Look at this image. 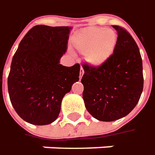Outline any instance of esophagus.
I'll return each instance as SVG.
<instances>
[{"instance_id":"esophagus-1","label":"esophagus","mask_w":155,"mask_h":155,"mask_svg":"<svg viewBox=\"0 0 155 155\" xmlns=\"http://www.w3.org/2000/svg\"><path fill=\"white\" fill-rule=\"evenodd\" d=\"M83 74H84V69H83L82 68H81V70H80V76H79L80 80H81V78H82Z\"/></svg>"}]
</instances>
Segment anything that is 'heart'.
Instances as JSON below:
<instances>
[{
	"label": "heart",
	"mask_w": 155,
	"mask_h": 155,
	"mask_svg": "<svg viewBox=\"0 0 155 155\" xmlns=\"http://www.w3.org/2000/svg\"><path fill=\"white\" fill-rule=\"evenodd\" d=\"M117 40V34L113 29L87 27L75 36L73 45L78 53L85 55V61L90 67L99 68L112 56Z\"/></svg>",
	"instance_id": "obj_1"
}]
</instances>
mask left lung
<instances>
[{
    "instance_id": "8db88e82",
    "label": "left lung",
    "mask_w": 155,
    "mask_h": 155,
    "mask_svg": "<svg viewBox=\"0 0 155 155\" xmlns=\"http://www.w3.org/2000/svg\"><path fill=\"white\" fill-rule=\"evenodd\" d=\"M112 56L99 68L83 65V100L94 118L111 122L125 117L136 107L143 89L142 60L131 35L120 26Z\"/></svg>"
}]
</instances>
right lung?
Instances as JSON below:
<instances>
[{
  "mask_svg": "<svg viewBox=\"0 0 155 155\" xmlns=\"http://www.w3.org/2000/svg\"><path fill=\"white\" fill-rule=\"evenodd\" d=\"M71 30V26L36 25L20 41L13 57L8 94L17 114L31 124L56 121L64 95L79 81V64H60Z\"/></svg>",
  "mask_w": 155,
  "mask_h": 155,
  "instance_id": "right-lung-1",
  "label": "right lung"
}]
</instances>
